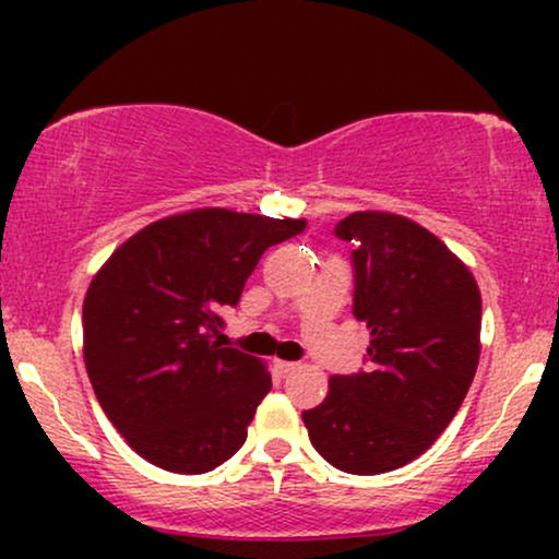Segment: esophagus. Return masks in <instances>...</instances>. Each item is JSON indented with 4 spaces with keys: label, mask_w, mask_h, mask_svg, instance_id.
<instances>
[{
    "label": "esophagus",
    "mask_w": 559,
    "mask_h": 559,
    "mask_svg": "<svg viewBox=\"0 0 559 559\" xmlns=\"http://www.w3.org/2000/svg\"><path fill=\"white\" fill-rule=\"evenodd\" d=\"M299 368V362H288V360H275V370H278L281 376H288L294 373V370Z\"/></svg>",
    "instance_id": "esophagus-1"
}]
</instances>
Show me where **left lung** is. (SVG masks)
<instances>
[{
	"instance_id": "1",
	"label": "left lung",
	"mask_w": 559,
	"mask_h": 559,
	"mask_svg": "<svg viewBox=\"0 0 559 559\" xmlns=\"http://www.w3.org/2000/svg\"><path fill=\"white\" fill-rule=\"evenodd\" d=\"M352 312L368 323V368L331 376L305 409L312 447L355 476L396 471L439 439L463 404L480 352V292L431 230L402 215L352 213Z\"/></svg>"
}]
</instances>
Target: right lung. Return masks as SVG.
<instances>
[{
  "label": "right lung",
  "mask_w": 559,
  "mask_h": 559,
  "mask_svg": "<svg viewBox=\"0 0 559 559\" xmlns=\"http://www.w3.org/2000/svg\"><path fill=\"white\" fill-rule=\"evenodd\" d=\"M305 221L197 210L115 249L83 301V360L120 436L170 473L215 471L239 452L271 391L265 365L221 344L223 312L267 247Z\"/></svg>",
  "instance_id": "obj_1"
}]
</instances>
